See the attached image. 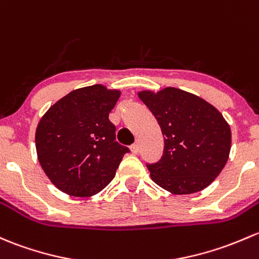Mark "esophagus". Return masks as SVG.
<instances>
[{"label":"esophagus","instance_id":"obj_1","mask_svg":"<svg viewBox=\"0 0 259 259\" xmlns=\"http://www.w3.org/2000/svg\"><path fill=\"white\" fill-rule=\"evenodd\" d=\"M130 151H132L134 155H138L139 154V145H138V144H133V145L130 146Z\"/></svg>","mask_w":259,"mask_h":259}]
</instances>
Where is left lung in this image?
Instances as JSON below:
<instances>
[{"mask_svg":"<svg viewBox=\"0 0 259 259\" xmlns=\"http://www.w3.org/2000/svg\"><path fill=\"white\" fill-rule=\"evenodd\" d=\"M138 95L164 135L161 159L146 165L152 181L175 195L206 189L230 156L231 129L222 114L202 98L172 87Z\"/></svg>","mask_w":259,"mask_h":259,"instance_id":"obj_1","label":"left lung"}]
</instances>
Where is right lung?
Segmentation results:
<instances>
[{
	"mask_svg": "<svg viewBox=\"0 0 259 259\" xmlns=\"http://www.w3.org/2000/svg\"><path fill=\"white\" fill-rule=\"evenodd\" d=\"M119 97L120 92L102 84L75 89L38 122V161L64 194L89 197L102 191L129 152L115 141V126L109 120Z\"/></svg>",
	"mask_w": 259,
	"mask_h": 259,
	"instance_id": "right-lung-1",
	"label": "right lung"
}]
</instances>
